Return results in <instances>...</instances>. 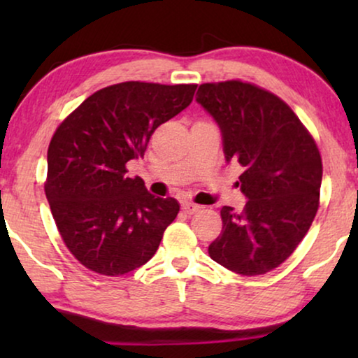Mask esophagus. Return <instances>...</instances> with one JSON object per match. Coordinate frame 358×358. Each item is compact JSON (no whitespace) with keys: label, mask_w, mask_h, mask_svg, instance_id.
<instances>
[{"label":"esophagus","mask_w":358,"mask_h":358,"mask_svg":"<svg viewBox=\"0 0 358 358\" xmlns=\"http://www.w3.org/2000/svg\"><path fill=\"white\" fill-rule=\"evenodd\" d=\"M200 210V205L197 203H192V202H184L182 203V212L187 213V215H192L195 212H199Z\"/></svg>","instance_id":"1"}]
</instances>
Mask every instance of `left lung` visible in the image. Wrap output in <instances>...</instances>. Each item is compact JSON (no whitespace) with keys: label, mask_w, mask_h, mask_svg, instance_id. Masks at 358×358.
Masks as SVG:
<instances>
[{"label":"left lung","mask_w":358,"mask_h":358,"mask_svg":"<svg viewBox=\"0 0 358 358\" xmlns=\"http://www.w3.org/2000/svg\"><path fill=\"white\" fill-rule=\"evenodd\" d=\"M195 101L217 122L227 163L241 164V212L220 210L223 229L208 246L215 262L241 275L280 266L310 229L320 205V150L290 107L243 81L205 83Z\"/></svg>","instance_id":"left-lung-1"}]
</instances>
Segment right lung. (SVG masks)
I'll return each mask as SVG.
<instances>
[{
    "instance_id": "right-lung-1",
    "label": "right lung",
    "mask_w": 358,
    "mask_h": 358,
    "mask_svg": "<svg viewBox=\"0 0 358 358\" xmlns=\"http://www.w3.org/2000/svg\"><path fill=\"white\" fill-rule=\"evenodd\" d=\"M195 90L140 81L107 86L53 134L45 195L63 243L90 271L117 277L141 267L178 217V200L155 197L127 168L145 155L153 131L192 102Z\"/></svg>"
}]
</instances>
